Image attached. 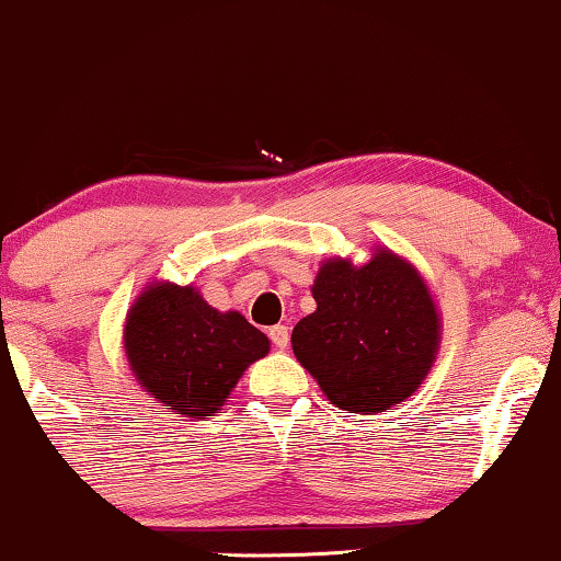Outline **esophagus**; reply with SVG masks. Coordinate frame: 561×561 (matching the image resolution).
Segmentation results:
<instances>
[{
  "mask_svg": "<svg viewBox=\"0 0 561 561\" xmlns=\"http://www.w3.org/2000/svg\"><path fill=\"white\" fill-rule=\"evenodd\" d=\"M270 341H273L278 348H286L288 341H291V331L286 325H275L270 328Z\"/></svg>",
  "mask_w": 561,
  "mask_h": 561,
  "instance_id": "1",
  "label": "esophagus"
}]
</instances>
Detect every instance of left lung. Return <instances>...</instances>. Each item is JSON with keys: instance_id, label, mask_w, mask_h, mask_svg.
<instances>
[{"instance_id": "obj_1", "label": "left lung", "mask_w": 561, "mask_h": 561, "mask_svg": "<svg viewBox=\"0 0 561 561\" xmlns=\"http://www.w3.org/2000/svg\"><path fill=\"white\" fill-rule=\"evenodd\" d=\"M318 309L296 322V359L339 410L386 412L410 399L436 365L440 312L407 256L373 247L354 265L328 256L312 283Z\"/></svg>"}]
</instances>
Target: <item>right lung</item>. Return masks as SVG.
<instances>
[{
    "label": "right lung",
    "instance_id": "1",
    "mask_svg": "<svg viewBox=\"0 0 561 561\" xmlns=\"http://www.w3.org/2000/svg\"><path fill=\"white\" fill-rule=\"evenodd\" d=\"M123 348L136 383L162 410L207 420L270 352V339L236 309L209 307L196 286L154 280L125 314Z\"/></svg>",
    "mask_w": 561,
    "mask_h": 561
}]
</instances>
